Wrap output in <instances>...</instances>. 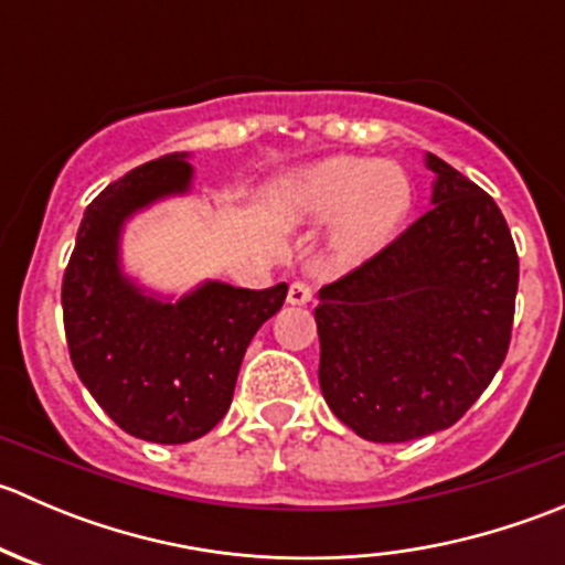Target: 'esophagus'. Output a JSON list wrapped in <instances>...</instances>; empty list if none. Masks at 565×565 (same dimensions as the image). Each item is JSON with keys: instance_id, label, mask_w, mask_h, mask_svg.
<instances>
[{"instance_id": "esophagus-1", "label": "esophagus", "mask_w": 565, "mask_h": 565, "mask_svg": "<svg viewBox=\"0 0 565 565\" xmlns=\"http://www.w3.org/2000/svg\"><path fill=\"white\" fill-rule=\"evenodd\" d=\"M311 295H315V289H311L309 281H303V278H298V281L289 284V295L287 300L292 306H306L311 300Z\"/></svg>"}]
</instances>
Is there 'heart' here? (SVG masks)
<instances>
[{
  "instance_id": "b5f03b06",
  "label": "heart",
  "mask_w": 565,
  "mask_h": 565,
  "mask_svg": "<svg viewBox=\"0 0 565 565\" xmlns=\"http://www.w3.org/2000/svg\"><path fill=\"white\" fill-rule=\"evenodd\" d=\"M276 202L292 221L322 224L339 218L335 254L352 262L391 241L409 207V185L391 163L339 156L284 182Z\"/></svg>"
}]
</instances>
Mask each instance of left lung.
Segmentation results:
<instances>
[{"mask_svg":"<svg viewBox=\"0 0 565 565\" xmlns=\"http://www.w3.org/2000/svg\"><path fill=\"white\" fill-rule=\"evenodd\" d=\"M435 207L319 289V388L372 443L454 426L503 366L520 256L483 188L437 156Z\"/></svg>","mask_w":565,"mask_h":565,"instance_id":"obj_1","label":"left lung"}]
</instances>
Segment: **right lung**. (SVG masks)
<instances>
[{
  "label": "right lung",
  "mask_w": 565,
  "mask_h": 565,
  "mask_svg": "<svg viewBox=\"0 0 565 565\" xmlns=\"http://www.w3.org/2000/svg\"><path fill=\"white\" fill-rule=\"evenodd\" d=\"M185 156L130 169L84 210L62 278V317L73 369L119 429L180 446L226 415L246 347L287 300V284L241 289L210 281L177 303L141 295L117 265L122 221L182 193Z\"/></svg>",
  "instance_id": "obj_1"
}]
</instances>
